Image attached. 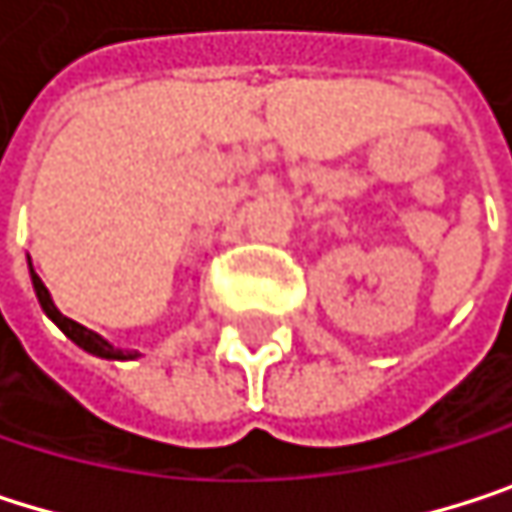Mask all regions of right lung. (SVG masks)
I'll return each mask as SVG.
<instances>
[{
	"label": "right lung",
	"instance_id": "add662e5",
	"mask_svg": "<svg viewBox=\"0 0 512 512\" xmlns=\"http://www.w3.org/2000/svg\"><path fill=\"white\" fill-rule=\"evenodd\" d=\"M29 276H32V288H35V297H38V303H41V309H44V315L77 345V348H83L86 354H92V357H101V360H137L140 357V351H122V348H116V345H110L104 336H98V333H92V330H86L83 324H77V321H71V318H65L59 309H56V303H53V297H50V291L44 288V282L38 279V273L32 270V264H29Z\"/></svg>",
	"mask_w": 512,
	"mask_h": 512
}]
</instances>
